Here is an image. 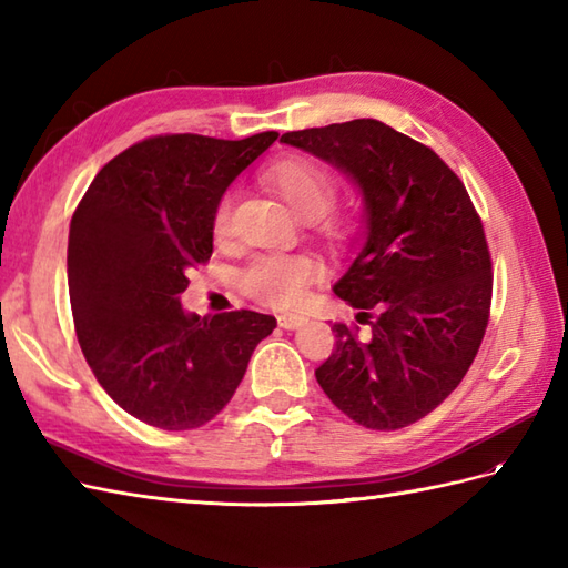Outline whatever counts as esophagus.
Returning <instances> with one entry per match:
<instances>
[{"label": "esophagus", "instance_id": "34e87169", "mask_svg": "<svg viewBox=\"0 0 568 568\" xmlns=\"http://www.w3.org/2000/svg\"><path fill=\"white\" fill-rule=\"evenodd\" d=\"M277 324H281L283 329H297L305 324L303 315H277Z\"/></svg>", "mask_w": 568, "mask_h": 568}]
</instances>
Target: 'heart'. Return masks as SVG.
<instances>
[{
    "instance_id": "b5f03b06",
    "label": "heart",
    "mask_w": 568,
    "mask_h": 568,
    "mask_svg": "<svg viewBox=\"0 0 568 568\" xmlns=\"http://www.w3.org/2000/svg\"><path fill=\"white\" fill-rule=\"evenodd\" d=\"M263 183L300 216H307V220L317 216V224L324 232H339V222L324 214L336 197V180L329 168H324L320 161L307 159V155H285L265 168ZM229 207H232L229 197L216 202L212 216L216 236L224 234ZM320 277L322 263L312 253H265V256L253 258L241 273V287L261 305L291 307L303 300L307 285Z\"/></svg>"
}]
</instances>
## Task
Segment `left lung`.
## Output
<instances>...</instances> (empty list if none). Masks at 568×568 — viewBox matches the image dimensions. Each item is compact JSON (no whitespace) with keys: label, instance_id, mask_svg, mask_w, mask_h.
Returning a JSON list of instances; mask_svg holds the SVG:
<instances>
[{"label":"left lung","instance_id":"left-lung-1","mask_svg":"<svg viewBox=\"0 0 568 568\" xmlns=\"http://www.w3.org/2000/svg\"><path fill=\"white\" fill-rule=\"evenodd\" d=\"M281 141L339 168L366 202V244L334 293L371 332L334 322L336 348L317 383L368 429L415 425L452 395L484 342L493 297L484 222L437 153L378 119Z\"/></svg>","mask_w":568,"mask_h":568}]
</instances>
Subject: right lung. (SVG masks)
<instances>
[{
	"label": "right lung",
	"instance_id": "right-lung-1",
	"mask_svg": "<svg viewBox=\"0 0 568 568\" xmlns=\"http://www.w3.org/2000/svg\"><path fill=\"white\" fill-rule=\"evenodd\" d=\"M277 139H143L106 163L70 220L68 291L84 358L112 400L151 427L207 425L232 400L275 317L187 315V271L212 256L232 180Z\"/></svg>",
	"mask_w": 568,
	"mask_h": 568
}]
</instances>
